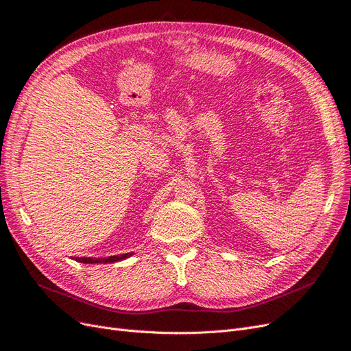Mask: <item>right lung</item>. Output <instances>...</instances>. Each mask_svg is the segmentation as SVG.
Returning a JSON list of instances; mask_svg holds the SVG:
<instances>
[{
    "instance_id": "right-lung-1",
    "label": "right lung",
    "mask_w": 351,
    "mask_h": 351,
    "mask_svg": "<svg viewBox=\"0 0 351 351\" xmlns=\"http://www.w3.org/2000/svg\"><path fill=\"white\" fill-rule=\"evenodd\" d=\"M132 256V253H124V254H117V256H108V258H76L77 262L82 263H107V262H119L123 261L125 258Z\"/></svg>"
}]
</instances>
